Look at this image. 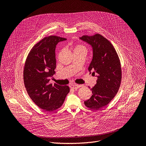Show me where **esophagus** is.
I'll use <instances>...</instances> for the list:
<instances>
[{"label":"esophagus","mask_w":146,"mask_h":146,"mask_svg":"<svg viewBox=\"0 0 146 146\" xmlns=\"http://www.w3.org/2000/svg\"><path fill=\"white\" fill-rule=\"evenodd\" d=\"M81 86L80 85H78V84H71L70 86V87L72 89H78V88H80Z\"/></svg>","instance_id":"34e87169"}]
</instances>
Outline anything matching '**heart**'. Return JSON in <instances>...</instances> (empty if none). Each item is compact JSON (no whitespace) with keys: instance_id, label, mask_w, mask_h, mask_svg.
<instances>
[{"instance_id":"b5f03b06","label":"heart","mask_w":146,"mask_h":146,"mask_svg":"<svg viewBox=\"0 0 146 146\" xmlns=\"http://www.w3.org/2000/svg\"><path fill=\"white\" fill-rule=\"evenodd\" d=\"M77 50H84L86 51V48L81 45H76L74 47V51H77Z\"/></svg>"}]
</instances>
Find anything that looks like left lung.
Instances as JSON below:
<instances>
[{
	"label": "left lung",
	"instance_id": "left-lung-1",
	"mask_svg": "<svg viewBox=\"0 0 146 146\" xmlns=\"http://www.w3.org/2000/svg\"><path fill=\"white\" fill-rule=\"evenodd\" d=\"M80 38L92 47L93 58L88 70H93L92 74L96 73L98 77L96 84L91 88L92 96L84 105L99 110L109 104L118 91L122 78L120 60L113 44L101 35H84Z\"/></svg>",
	"mask_w": 146,
	"mask_h": 146
}]
</instances>
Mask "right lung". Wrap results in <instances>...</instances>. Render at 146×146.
<instances>
[{"label": "right lung", "instance_id": "obj_1", "mask_svg": "<svg viewBox=\"0 0 146 146\" xmlns=\"http://www.w3.org/2000/svg\"><path fill=\"white\" fill-rule=\"evenodd\" d=\"M66 38L57 36L45 37L31 50L24 69V82L31 99L40 108L47 111L62 106L70 91L68 86L50 84L55 73V48Z\"/></svg>", "mask_w": 146, "mask_h": 146}]
</instances>
